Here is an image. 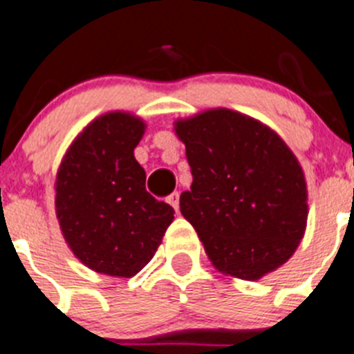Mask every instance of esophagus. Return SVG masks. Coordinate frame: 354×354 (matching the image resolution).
<instances>
[{
  "label": "esophagus",
  "instance_id": "1",
  "mask_svg": "<svg viewBox=\"0 0 354 354\" xmlns=\"http://www.w3.org/2000/svg\"><path fill=\"white\" fill-rule=\"evenodd\" d=\"M167 203H169V205L178 212V209H180V192L171 194V196L167 197Z\"/></svg>",
  "mask_w": 354,
  "mask_h": 354
}]
</instances>
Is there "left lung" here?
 Segmentation results:
<instances>
[{"instance_id":"1","label":"left lung","mask_w":354,"mask_h":354,"mask_svg":"<svg viewBox=\"0 0 354 354\" xmlns=\"http://www.w3.org/2000/svg\"><path fill=\"white\" fill-rule=\"evenodd\" d=\"M192 173L180 197L215 268L257 280L304 238L307 185L286 142L254 118L212 109L176 122Z\"/></svg>"}]
</instances>
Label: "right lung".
<instances>
[{"label": "right lung", "mask_w": 354, "mask_h": 354, "mask_svg": "<svg viewBox=\"0 0 354 354\" xmlns=\"http://www.w3.org/2000/svg\"><path fill=\"white\" fill-rule=\"evenodd\" d=\"M145 123L107 113L86 127L56 178V213L66 243L98 273L133 277L157 252L174 209L146 192L133 157Z\"/></svg>", "instance_id": "add662e5"}]
</instances>
